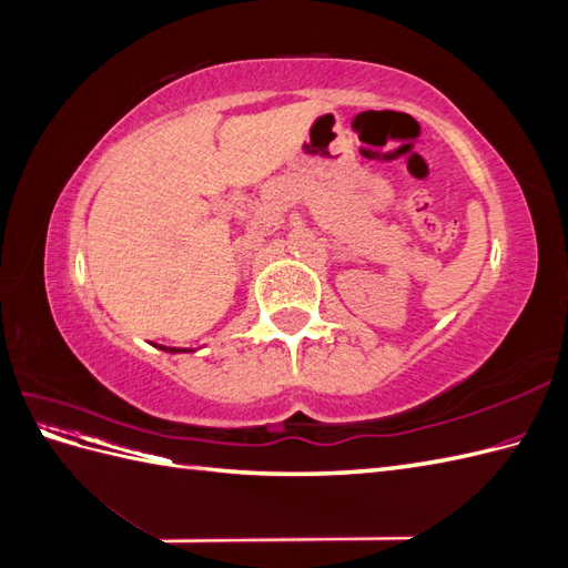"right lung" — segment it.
<instances>
[{"instance_id":"1","label":"right lung","mask_w":568,"mask_h":568,"mask_svg":"<svg viewBox=\"0 0 568 568\" xmlns=\"http://www.w3.org/2000/svg\"><path fill=\"white\" fill-rule=\"evenodd\" d=\"M156 348H161L165 353H189L186 348H170V346H159V343H156Z\"/></svg>"}]
</instances>
